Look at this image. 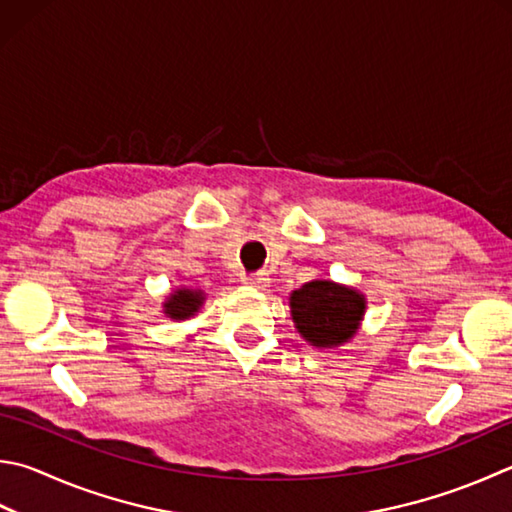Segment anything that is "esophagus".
Returning <instances> with one entry per match:
<instances>
[{"label":"esophagus","mask_w":512,"mask_h":512,"mask_svg":"<svg viewBox=\"0 0 512 512\" xmlns=\"http://www.w3.org/2000/svg\"><path fill=\"white\" fill-rule=\"evenodd\" d=\"M244 282L248 286L259 288V291H264V288L268 286V282H271V277H268L266 273H255V275H250V277H244Z\"/></svg>","instance_id":"esophagus-1"}]
</instances>
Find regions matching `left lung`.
Listing matches in <instances>:
<instances>
[{
	"mask_svg": "<svg viewBox=\"0 0 512 512\" xmlns=\"http://www.w3.org/2000/svg\"><path fill=\"white\" fill-rule=\"evenodd\" d=\"M291 318L300 336L315 349H336L356 336L367 311L358 288L333 280H311L288 295Z\"/></svg>",
	"mask_w": 512,
	"mask_h": 512,
	"instance_id": "8db88e82",
	"label": "left lung"
}]
</instances>
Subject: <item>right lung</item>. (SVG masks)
Wrapping results in <instances>:
<instances>
[{"label": "right lung", "mask_w": 512, "mask_h": 512, "mask_svg": "<svg viewBox=\"0 0 512 512\" xmlns=\"http://www.w3.org/2000/svg\"><path fill=\"white\" fill-rule=\"evenodd\" d=\"M203 302H206V293L201 288H190V286H176L174 291L165 297L161 306V313L170 320H190L201 311Z\"/></svg>", "instance_id": "obj_1"}]
</instances>
